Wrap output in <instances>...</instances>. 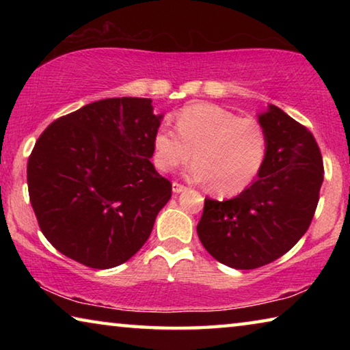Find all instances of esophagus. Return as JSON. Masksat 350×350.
<instances>
[{
    "label": "esophagus",
    "instance_id": "34e87169",
    "mask_svg": "<svg viewBox=\"0 0 350 350\" xmlns=\"http://www.w3.org/2000/svg\"><path fill=\"white\" fill-rule=\"evenodd\" d=\"M173 191H174V193L187 191V187H185V185H182V183H177V182H174V183H173Z\"/></svg>",
    "mask_w": 350,
    "mask_h": 350
}]
</instances>
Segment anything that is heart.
<instances>
[{
    "instance_id": "b5f03b06",
    "label": "heart",
    "mask_w": 350,
    "mask_h": 350,
    "mask_svg": "<svg viewBox=\"0 0 350 350\" xmlns=\"http://www.w3.org/2000/svg\"><path fill=\"white\" fill-rule=\"evenodd\" d=\"M176 129L162 125L154 134V163L165 173L187 163L194 152L196 163L189 167V176L208 182L211 191L221 196H233L244 191L262 168L267 134L256 118L196 103L177 114Z\"/></svg>"
}]
</instances>
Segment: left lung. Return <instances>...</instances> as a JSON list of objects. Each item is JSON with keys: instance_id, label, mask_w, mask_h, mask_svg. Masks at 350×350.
I'll return each instance as SVG.
<instances>
[{"instance_id": "left-lung-1", "label": "left lung", "mask_w": 350, "mask_h": 350, "mask_svg": "<svg viewBox=\"0 0 350 350\" xmlns=\"http://www.w3.org/2000/svg\"><path fill=\"white\" fill-rule=\"evenodd\" d=\"M267 154L258 179L230 200L205 199L199 239L213 258L252 270L281 258L307 232L323 185V157L306 126L275 105L258 116Z\"/></svg>"}]
</instances>
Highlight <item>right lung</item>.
Returning a JSON list of instances; mask_svg holds the SVG:
<instances>
[{
  "instance_id": "right-lung-1",
  "label": "right lung",
  "mask_w": 350,
  "mask_h": 350,
  "mask_svg": "<svg viewBox=\"0 0 350 350\" xmlns=\"http://www.w3.org/2000/svg\"><path fill=\"white\" fill-rule=\"evenodd\" d=\"M151 103L98 100L38 137L27 162L29 198L41 232L64 256L112 269L150 238L171 198V182L150 161L163 118Z\"/></svg>"
}]
</instances>
